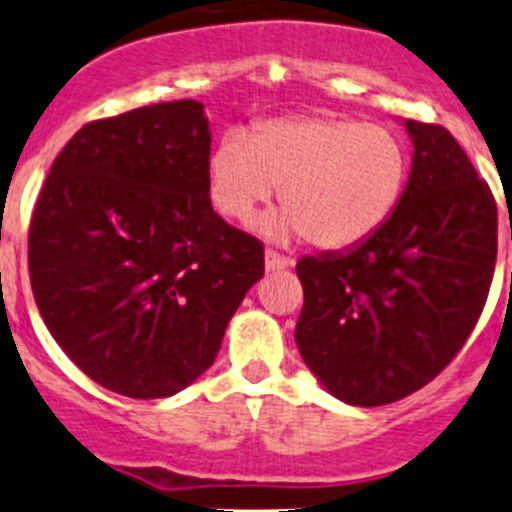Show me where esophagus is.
Listing matches in <instances>:
<instances>
[{"mask_svg":"<svg viewBox=\"0 0 512 512\" xmlns=\"http://www.w3.org/2000/svg\"><path fill=\"white\" fill-rule=\"evenodd\" d=\"M291 258L278 254V251L266 249V271H281V268L291 266Z\"/></svg>","mask_w":512,"mask_h":512,"instance_id":"34e87169","label":"esophagus"}]
</instances>
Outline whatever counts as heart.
I'll return each instance as SVG.
<instances>
[{"mask_svg":"<svg viewBox=\"0 0 512 512\" xmlns=\"http://www.w3.org/2000/svg\"><path fill=\"white\" fill-rule=\"evenodd\" d=\"M408 184V149L396 131L348 116H286L229 131L209 159L211 201L246 221L281 186L286 211L266 221L278 239L351 249L393 216Z\"/></svg>","mask_w":512,"mask_h":512,"instance_id":"obj_1","label":"heart"}]
</instances>
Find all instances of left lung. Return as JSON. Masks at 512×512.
Returning a JSON list of instances; mask_svg holds the SVG:
<instances>
[{"label": "left lung", "mask_w": 512, "mask_h": 512, "mask_svg": "<svg viewBox=\"0 0 512 512\" xmlns=\"http://www.w3.org/2000/svg\"><path fill=\"white\" fill-rule=\"evenodd\" d=\"M406 129L416 151L391 219L353 249L296 263V346L353 406H386L433 381L473 333L495 273L490 186L445 126L406 119Z\"/></svg>", "instance_id": "left-lung-1"}]
</instances>
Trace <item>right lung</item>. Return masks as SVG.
Masks as SVG:
<instances>
[{
	"mask_svg": "<svg viewBox=\"0 0 512 512\" xmlns=\"http://www.w3.org/2000/svg\"><path fill=\"white\" fill-rule=\"evenodd\" d=\"M211 134L194 99L84 124L29 224V278L54 341L99 386L166 398L214 363L263 276V244L209 196Z\"/></svg>",
	"mask_w": 512,
	"mask_h": 512,
	"instance_id": "right-lung-1",
	"label": "right lung"
}]
</instances>
